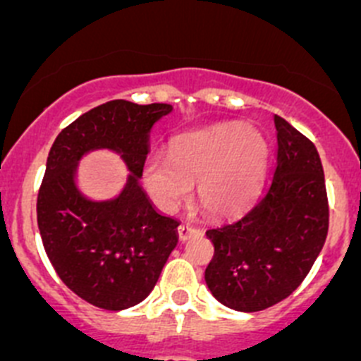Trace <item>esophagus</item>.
Here are the masks:
<instances>
[{
	"label": "esophagus",
	"instance_id": "34e87169",
	"mask_svg": "<svg viewBox=\"0 0 361 361\" xmlns=\"http://www.w3.org/2000/svg\"><path fill=\"white\" fill-rule=\"evenodd\" d=\"M197 232H200V230L194 228V226L188 225V223H183V225L178 226V235H180V241H187V239H190L192 235H196Z\"/></svg>",
	"mask_w": 361,
	"mask_h": 361
}]
</instances>
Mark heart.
<instances>
[{"label": "heart", "mask_w": 361, "mask_h": 361, "mask_svg": "<svg viewBox=\"0 0 361 361\" xmlns=\"http://www.w3.org/2000/svg\"><path fill=\"white\" fill-rule=\"evenodd\" d=\"M268 152V142L255 129L237 122L212 126L176 138L169 154H149L142 180L165 212L187 201L196 185L197 201L209 216H233L257 194Z\"/></svg>", "instance_id": "obj_1"}]
</instances>
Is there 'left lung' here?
I'll return each instance as SVG.
<instances>
[{"mask_svg":"<svg viewBox=\"0 0 361 361\" xmlns=\"http://www.w3.org/2000/svg\"><path fill=\"white\" fill-rule=\"evenodd\" d=\"M277 167L248 212L207 230L214 259L204 269L210 293L235 311L284 300L310 274L329 228L326 180L317 147L275 115Z\"/></svg>","mask_w":361,"mask_h":361,"instance_id":"1","label":"left lung"}]
</instances>
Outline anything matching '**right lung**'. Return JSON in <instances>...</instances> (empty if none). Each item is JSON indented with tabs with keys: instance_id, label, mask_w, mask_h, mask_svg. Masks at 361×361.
Masks as SVG:
<instances>
[{
	"instance_id": "add662e5",
	"label": "right lung",
	"mask_w": 361,
	"mask_h": 361,
	"mask_svg": "<svg viewBox=\"0 0 361 361\" xmlns=\"http://www.w3.org/2000/svg\"><path fill=\"white\" fill-rule=\"evenodd\" d=\"M169 104L109 100L80 115L50 149L37 196V225L61 281L97 307L128 310L152 291L178 245V223L152 207L140 185L151 131ZM121 154L130 174L115 198L92 200L78 187L80 160L93 150Z\"/></svg>"
}]
</instances>
